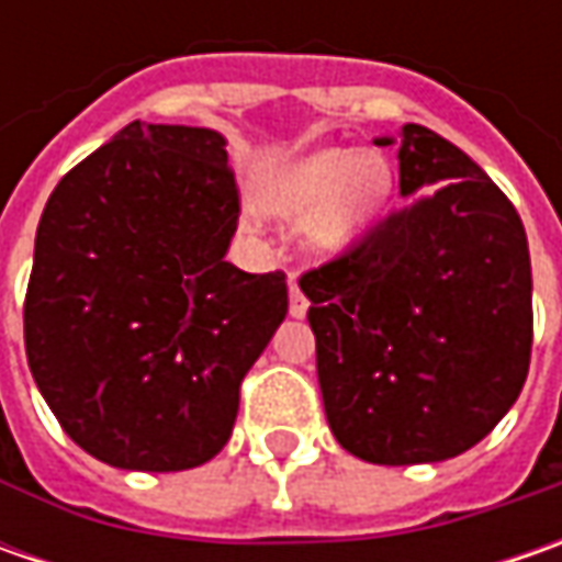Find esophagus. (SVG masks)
I'll list each match as a JSON object with an SVG mask.
<instances>
[{"label":"esophagus","instance_id":"34e87169","mask_svg":"<svg viewBox=\"0 0 562 562\" xmlns=\"http://www.w3.org/2000/svg\"><path fill=\"white\" fill-rule=\"evenodd\" d=\"M306 313H310V300L303 296L300 284H296V278H291V315L293 318H303Z\"/></svg>","mask_w":562,"mask_h":562}]
</instances>
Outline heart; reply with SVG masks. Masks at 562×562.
<instances>
[{"instance_id":"b5f03b06","label":"heart","mask_w":562,"mask_h":562,"mask_svg":"<svg viewBox=\"0 0 562 562\" xmlns=\"http://www.w3.org/2000/svg\"><path fill=\"white\" fill-rule=\"evenodd\" d=\"M397 190V171L375 149L322 146L262 178V205L281 218H300L306 247L335 256L362 240L384 218Z\"/></svg>"}]
</instances>
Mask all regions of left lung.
Returning <instances> with one entry per match:
<instances>
[{"label":"left lung","mask_w":562,"mask_h":562,"mask_svg":"<svg viewBox=\"0 0 562 562\" xmlns=\"http://www.w3.org/2000/svg\"><path fill=\"white\" fill-rule=\"evenodd\" d=\"M409 200L303 274L325 416L366 463L460 457L516 403L531 353V259L519 212L422 124L397 137Z\"/></svg>","instance_id":"1"}]
</instances>
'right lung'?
Returning <instances> with one entry per match:
<instances>
[{"label": "right lung", "instance_id": "right-lung-1", "mask_svg": "<svg viewBox=\"0 0 562 562\" xmlns=\"http://www.w3.org/2000/svg\"><path fill=\"white\" fill-rule=\"evenodd\" d=\"M227 140L134 121L53 190L24 303L33 381L65 435L131 472L209 463L288 315L281 271L225 262Z\"/></svg>", "mask_w": 562, "mask_h": 562}]
</instances>
